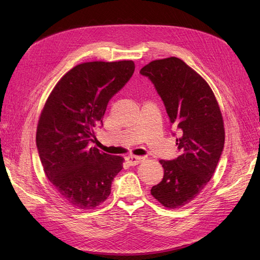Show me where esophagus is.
Instances as JSON below:
<instances>
[{
	"label": "esophagus",
	"instance_id": "1",
	"mask_svg": "<svg viewBox=\"0 0 260 260\" xmlns=\"http://www.w3.org/2000/svg\"><path fill=\"white\" fill-rule=\"evenodd\" d=\"M143 159V157L141 156H128L127 158H125V160H127L130 166H137L140 162H142Z\"/></svg>",
	"mask_w": 260,
	"mask_h": 260
}]
</instances>
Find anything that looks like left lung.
<instances>
[{
  "label": "left lung",
  "instance_id": "obj_1",
  "mask_svg": "<svg viewBox=\"0 0 260 260\" xmlns=\"http://www.w3.org/2000/svg\"><path fill=\"white\" fill-rule=\"evenodd\" d=\"M140 74L153 82L170 122L180 131V155L159 160L164 178L151 194L165 207L180 208L193 201L214 175L224 145L222 115L208 83L178 57L153 60Z\"/></svg>",
  "mask_w": 260,
  "mask_h": 260
}]
</instances>
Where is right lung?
<instances>
[{
    "mask_svg": "<svg viewBox=\"0 0 260 260\" xmlns=\"http://www.w3.org/2000/svg\"><path fill=\"white\" fill-rule=\"evenodd\" d=\"M132 60L89 61L75 66L54 86L37 128L45 176L70 205L92 209L111 194L123 158L89 147L103 124L109 100L135 73Z\"/></svg>",
    "mask_w": 260,
    "mask_h": 260,
    "instance_id": "add662e5",
    "label": "right lung"
}]
</instances>
